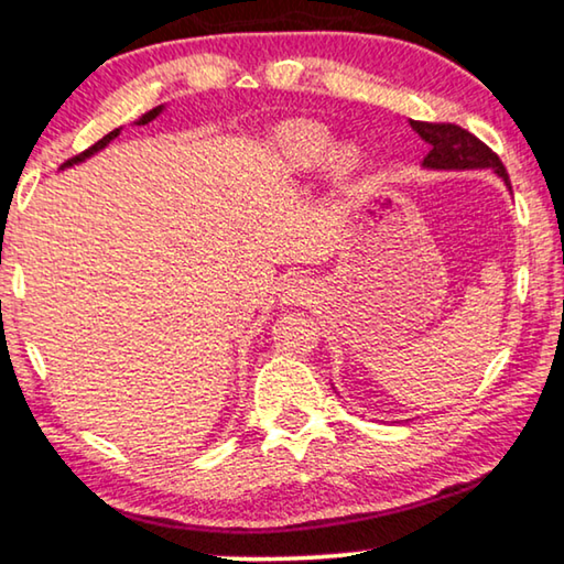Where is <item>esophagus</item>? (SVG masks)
Wrapping results in <instances>:
<instances>
[{"instance_id":"34e87169","label":"esophagus","mask_w":564,"mask_h":564,"mask_svg":"<svg viewBox=\"0 0 564 564\" xmlns=\"http://www.w3.org/2000/svg\"><path fill=\"white\" fill-rule=\"evenodd\" d=\"M312 280L302 274H292L280 284V302L282 305H305V302L312 297Z\"/></svg>"}]
</instances>
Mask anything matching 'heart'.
Wrapping results in <instances>:
<instances>
[{"instance_id": "1", "label": "heart", "mask_w": 564, "mask_h": 564, "mask_svg": "<svg viewBox=\"0 0 564 564\" xmlns=\"http://www.w3.org/2000/svg\"><path fill=\"white\" fill-rule=\"evenodd\" d=\"M274 151L292 176H310L327 166L335 188H348L366 169V153L358 143H335L330 128L315 120L282 126L274 135Z\"/></svg>"}]
</instances>
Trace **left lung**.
Returning a JSON list of instances; mask_svg holds the SVG:
<instances>
[{
  "label": "left lung",
  "instance_id": "1",
  "mask_svg": "<svg viewBox=\"0 0 564 564\" xmlns=\"http://www.w3.org/2000/svg\"><path fill=\"white\" fill-rule=\"evenodd\" d=\"M411 128L421 135V141L429 143V153L423 159L421 169L426 171H479L491 169L505 181V186L512 194V181L505 163L494 153L489 145H484L474 133L452 123H421V120H409Z\"/></svg>",
  "mask_w": 564,
  "mask_h": 564
}]
</instances>
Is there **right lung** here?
Here are the masks:
<instances>
[{
    "label": "right lung",
    "instance_id": "right-lung-1",
    "mask_svg": "<svg viewBox=\"0 0 564 564\" xmlns=\"http://www.w3.org/2000/svg\"><path fill=\"white\" fill-rule=\"evenodd\" d=\"M163 110H166V106H155V108H151L149 112H143V116H141V118H135V120H133V123H135V126H145V123H151V120H155V118H159ZM120 131H123V126H118V128H116V131H110L108 135H102L98 143H95V145H90V149H88V151H83L80 155H75V159H70V161H65V163H63V166H59V171H65V169H73V166H77V163L88 161V159H90V155H95V153H100L102 149H106V145H108L110 141H116V138L120 135Z\"/></svg>",
    "mask_w": 564,
    "mask_h": 564
}]
</instances>
